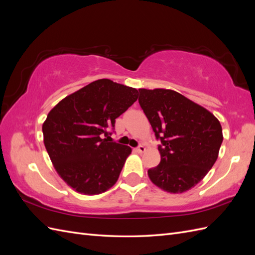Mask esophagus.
Returning <instances> with one entry per match:
<instances>
[{"mask_svg": "<svg viewBox=\"0 0 255 255\" xmlns=\"http://www.w3.org/2000/svg\"><path fill=\"white\" fill-rule=\"evenodd\" d=\"M136 151L138 152V153H142V152H144L145 151V146L144 145H142V144H139L136 148Z\"/></svg>", "mask_w": 255, "mask_h": 255, "instance_id": "esophagus-1", "label": "esophagus"}]
</instances>
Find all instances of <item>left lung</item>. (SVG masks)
I'll use <instances>...</instances> for the list:
<instances>
[{"instance_id":"1","label":"left lung","mask_w":255,"mask_h":255,"mask_svg":"<svg viewBox=\"0 0 255 255\" xmlns=\"http://www.w3.org/2000/svg\"><path fill=\"white\" fill-rule=\"evenodd\" d=\"M138 90V102L160 141V163L148 170L150 180L181 194L201 181L217 160L223 140L220 122L176 91Z\"/></svg>"}]
</instances>
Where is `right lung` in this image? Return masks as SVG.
<instances>
[{
    "label": "right lung",
    "instance_id": "add662e5",
    "mask_svg": "<svg viewBox=\"0 0 255 255\" xmlns=\"http://www.w3.org/2000/svg\"><path fill=\"white\" fill-rule=\"evenodd\" d=\"M137 98V89L102 79L66 97L49 113L42 126L44 145L69 186L98 195L117 182L132 149L107 142L101 134L114 132L116 119Z\"/></svg>",
    "mask_w": 255,
    "mask_h": 255
}]
</instances>
